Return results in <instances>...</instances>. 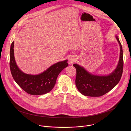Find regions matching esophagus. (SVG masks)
<instances>
[{
    "label": "esophagus",
    "mask_w": 131,
    "mask_h": 131,
    "mask_svg": "<svg viewBox=\"0 0 131 131\" xmlns=\"http://www.w3.org/2000/svg\"><path fill=\"white\" fill-rule=\"evenodd\" d=\"M69 60V63L70 64H73L74 62H75L76 59H75V58L74 56H71L70 57Z\"/></svg>",
    "instance_id": "1"
}]
</instances>
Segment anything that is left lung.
Returning <instances> with one entry per match:
<instances>
[{
  "label": "left lung",
  "instance_id": "1",
  "mask_svg": "<svg viewBox=\"0 0 131 131\" xmlns=\"http://www.w3.org/2000/svg\"><path fill=\"white\" fill-rule=\"evenodd\" d=\"M115 37L120 46L119 59L116 69L110 75H93L81 66L73 64L77 71L75 85L82 94L91 97L101 96L110 91L119 82L123 71V52L119 39L117 36Z\"/></svg>",
  "mask_w": 131,
  "mask_h": 131
}]
</instances>
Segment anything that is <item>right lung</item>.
<instances>
[{
    "label": "right lung",
    "instance_id": "right-lung-1",
    "mask_svg": "<svg viewBox=\"0 0 131 131\" xmlns=\"http://www.w3.org/2000/svg\"><path fill=\"white\" fill-rule=\"evenodd\" d=\"M14 48L13 41L10 49L9 66L12 75L19 86L31 95H40L49 92L53 88L59 73L68 66V60H65L52 65L40 74H27L20 71L16 64Z\"/></svg>",
    "mask_w": 131,
    "mask_h": 131
}]
</instances>
